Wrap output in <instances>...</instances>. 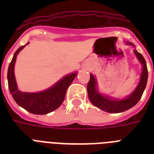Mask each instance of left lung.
Listing matches in <instances>:
<instances>
[{
    "instance_id": "8db88e82",
    "label": "left lung",
    "mask_w": 154,
    "mask_h": 154,
    "mask_svg": "<svg viewBox=\"0 0 154 154\" xmlns=\"http://www.w3.org/2000/svg\"><path fill=\"white\" fill-rule=\"evenodd\" d=\"M125 43L128 45L135 47V45L131 42H126ZM134 53L136 55L139 62L142 65V72H141L140 82L136 89H134V91L125 98L123 99L114 98L107 95H103L99 93L97 89L98 88H97V82L96 77L93 74H90V80L87 85V91H88L89 101L93 105L105 112L117 113L131 109L140 101L147 84L148 69H147L146 60L143 57V56L137 51L136 49H134Z\"/></svg>"
}]
</instances>
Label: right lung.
<instances>
[{
	"label": "right lung",
	"mask_w": 154,
	"mask_h": 154,
	"mask_svg": "<svg viewBox=\"0 0 154 154\" xmlns=\"http://www.w3.org/2000/svg\"><path fill=\"white\" fill-rule=\"evenodd\" d=\"M29 43L25 45H27ZM25 45L20 46L15 52L13 59L8 65L7 73L8 89L13 98L19 106L33 114H47L49 112H53V110L57 109L62 104L68 87L73 82L77 72H72L66 75L53 85V86L43 91L38 93L20 91L16 82L14 66L17 56L20 50L25 48Z\"/></svg>",
	"instance_id": "obj_1"
}]
</instances>
